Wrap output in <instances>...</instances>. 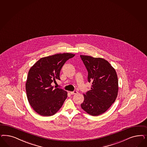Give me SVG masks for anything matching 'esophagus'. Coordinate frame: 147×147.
I'll return each mask as SVG.
<instances>
[{
    "mask_svg": "<svg viewBox=\"0 0 147 147\" xmlns=\"http://www.w3.org/2000/svg\"><path fill=\"white\" fill-rule=\"evenodd\" d=\"M70 94L71 95H75V94H77L78 92L77 91H71L70 92Z\"/></svg>",
    "mask_w": 147,
    "mask_h": 147,
    "instance_id": "34e87169",
    "label": "esophagus"
}]
</instances>
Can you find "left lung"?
Listing matches in <instances>:
<instances>
[{
  "instance_id": "8db88e82",
  "label": "left lung",
  "mask_w": 147,
  "mask_h": 147,
  "mask_svg": "<svg viewBox=\"0 0 147 147\" xmlns=\"http://www.w3.org/2000/svg\"><path fill=\"white\" fill-rule=\"evenodd\" d=\"M80 56L88 71V82L92 84L91 89L83 94L81 108L90 115L98 116L109 109L117 98V75L115 69L103 58Z\"/></svg>"
}]
</instances>
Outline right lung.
Returning <instances> with one entry per match:
<instances>
[{"mask_svg": "<svg viewBox=\"0 0 147 147\" xmlns=\"http://www.w3.org/2000/svg\"><path fill=\"white\" fill-rule=\"evenodd\" d=\"M75 55L63 53L43 57L30 69L25 84L26 95L28 103L39 115L50 116L62 107L67 92L60 88L54 89L51 83L60 80L62 66Z\"/></svg>", "mask_w": 147, "mask_h": 147, "instance_id": "1", "label": "right lung"}]
</instances>
